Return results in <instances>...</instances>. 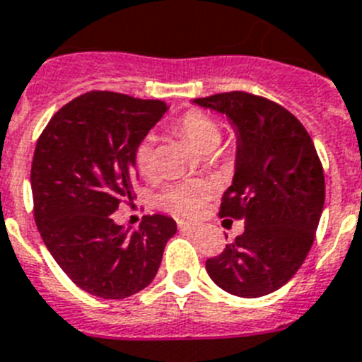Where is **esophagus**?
Wrapping results in <instances>:
<instances>
[{"label":"esophagus","instance_id":"esophagus-1","mask_svg":"<svg viewBox=\"0 0 362 362\" xmlns=\"http://www.w3.org/2000/svg\"><path fill=\"white\" fill-rule=\"evenodd\" d=\"M178 228H180L182 232H197L199 224L189 223V221H178Z\"/></svg>","mask_w":362,"mask_h":362}]
</instances>
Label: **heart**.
Instances as JSON below:
<instances>
[{
	"mask_svg": "<svg viewBox=\"0 0 362 362\" xmlns=\"http://www.w3.org/2000/svg\"><path fill=\"white\" fill-rule=\"evenodd\" d=\"M175 130L187 139L191 147L202 154L211 153L221 141V129L208 114L200 110H189L175 123ZM134 163L144 176H153L156 173V153H154V139L145 136L138 141L134 148ZM209 197V186L204 182L191 180L173 184L162 191L158 202L163 208L184 217H193L204 208Z\"/></svg>",
	"mask_w": 362,
	"mask_h": 362,
	"instance_id": "b5f03b06",
	"label": "heart"
}]
</instances>
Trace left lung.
<instances>
[{
	"label": "left lung",
	"mask_w": 362,
	"mask_h": 362,
	"mask_svg": "<svg viewBox=\"0 0 362 362\" xmlns=\"http://www.w3.org/2000/svg\"><path fill=\"white\" fill-rule=\"evenodd\" d=\"M193 103L226 115L235 132V171L218 215L245 223L206 270L233 296L274 293L296 274L315 241L326 199L317 148L303 124L265 97L228 92Z\"/></svg>",
	"instance_id": "1"
}]
</instances>
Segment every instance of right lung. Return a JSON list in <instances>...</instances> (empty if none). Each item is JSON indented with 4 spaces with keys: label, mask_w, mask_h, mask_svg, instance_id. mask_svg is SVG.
Returning <instances> with one entry per match:
<instances>
[{
    "label": "right lung",
    "mask_w": 362,
    "mask_h": 362,
    "mask_svg": "<svg viewBox=\"0 0 362 362\" xmlns=\"http://www.w3.org/2000/svg\"><path fill=\"white\" fill-rule=\"evenodd\" d=\"M167 110L163 101L88 92L51 117L35 148L31 189L45 247L73 284L106 300L139 293L154 279L176 233L167 215L138 230L112 214L132 199L134 148Z\"/></svg>",
    "instance_id": "add662e5"
}]
</instances>
